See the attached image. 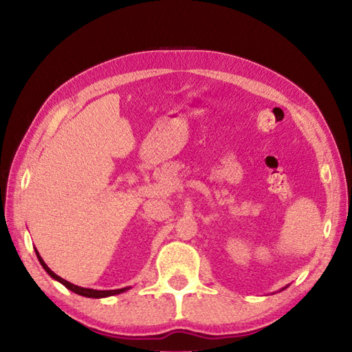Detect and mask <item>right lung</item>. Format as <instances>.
<instances>
[{"label":"right lung","mask_w":352,"mask_h":352,"mask_svg":"<svg viewBox=\"0 0 352 352\" xmlns=\"http://www.w3.org/2000/svg\"><path fill=\"white\" fill-rule=\"evenodd\" d=\"M36 256H37V258H39L42 267L45 269V271L48 272V275L51 276V278H54V280H57L58 283H62L65 287H68L69 290H72L74 294H77V295L86 296V298H106V296H113V295H118V294H122V292H125L126 289H129V287H124V289H115V290H95V289H86V287L76 286V284L66 281V280L62 278V276H58V275H56L54 272H52L51 269H50L47 265H45V261H43L42 257L39 256V252H37V250H36Z\"/></svg>","instance_id":"right-lung-1"}]
</instances>
